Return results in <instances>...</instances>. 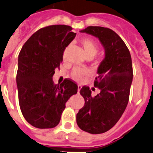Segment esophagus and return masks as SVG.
Listing matches in <instances>:
<instances>
[{"label":"esophagus","mask_w":153,"mask_h":153,"mask_svg":"<svg viewBox=\"0 0 153 153\" xmlns=\"http://www.w3.org/2000/svg\"><path fill=\"white\" fill-rule=\"evenodd\" d=\"M81 88H82V86H81L80 85H78V90H77L78 93H79V91L81 90Z\"/></svg>","instance_id":"obj_1"}]
</instances>
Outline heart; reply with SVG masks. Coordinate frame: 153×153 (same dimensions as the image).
<instances>
[{
    "instance_id": "obj_1",
    "label": "heart",
    "mask_w": 153,
    "mask_h": 153,
    "mask_svg": "<svg viewBox=\"0 0 153 153\" xmlns=\"http://www.w3.org/2000/svg\"><path fill=\"white\" fill-rule=\"evenodd\" d=\"M79 44L82 46L86 58L93 59L98 52V46L96 42L91 38H88V37L81 38L79 40ZM88 75V72L85 69L75 68L72 72L73 78L79 82L83 80Z\"/></svg>"
}]
</instances>
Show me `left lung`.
I'll return each instance as SVG.
<instances>
[{
	"label": "left lung",
	"mask_w": 153,
	"mask_h": 153,
	"mask_svg": "<svg viewBox=\"0 0 153 153\" xmlns=\"http://www.w3.org/2000/svg\"><path fill=\"white\" fill-rule=\"evenodd\" d=\"M80 32L99 40L104 58L97 68L98 76L94 83L101 91L93 97L88 87L81 88L85 105L76 114V123L90 134L104 133L117 123L128 103L133 79L131 57L124 41L111 29L88 26Z\"/></svg>",
	"instance_id": "8db88e82"
}]
</instances>
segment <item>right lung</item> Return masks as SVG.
<instances>
[{
  "mask_svg": "<svg viewBox=\"0 0 153 153\" xmlns=\"http://www.w3.org/2000/svg\"><path fill=\"white\" fill-rule=\"evenodd\" d=\"M72 27L51 25L35 32L22 48L16 83L19 102L26 121L38 128H52L60 122L65 104L77 93L70 79L55 85V70L63 60L65 48L75 38Z\"/></svg>",
  "mask_w": 153,
  "mask_h": 153,
  "instance_id": "1",
  "label": "right lung"
}]
</instances>
